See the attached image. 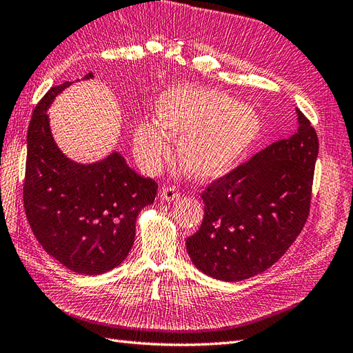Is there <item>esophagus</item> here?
Masks as SVG:
<instances>
[{
	"label": "esophagus",
	"instance_id": "34e87169",
	"mask_svg": "<svg viewBox=\"0 0 353 353\" xmlns=\"http://www.w3.org/2000/svg\"><path fill=\"white\" fill-rule=\"evenodd\" d=\"M179 189L176 186H165L161 189V196L164 198L165 201H173L176 198H179Z\"/></svg>",
	"mask_w": 353,
	"mask_h": 353
}]
</instances>
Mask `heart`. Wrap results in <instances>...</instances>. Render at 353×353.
<instances>
[{"mask_svg": "<svg viewBox=\"0 0 353 353\" xmlns=\"http://www.w3.org/2000/svg\"><path fill=\"white\" fill-rule=\"evenodd\" d=\"M259 117L248 105L218 90L177 88L162 95L158 123L143 122L134 134L135 150L149 165H157L179 140L180 168L194 179L227 173L255 143Z\"/></svg>", "mask_w": 353, "mask_h": 353, "instance_id": "b5f03b06", "label": "heart"}]
</instances>
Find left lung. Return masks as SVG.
<instances>
[{"mask_svg": "<svg viewBox=\"0 0 353 353\" xmlns=\"http://www.w3.org/2000/svg\"><path fill=\"white\" fill-rule=\"evenodd\" d=\"M298 113V132L258 152L204 188V219L186 239L204 274L240 282L285 255L309 218L319 140Z\"/></svg>", "mask_w": 353, "mask_h": 353, "instance_id": "8db88e82", "label": "left lung"}]
</instances>
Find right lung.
Masks as SVG:
<instances>
[{
    "label": "right lung",
    "instance_id": "right-lung-1",
    "mask_svg": "<svg viewBox=\"0 0 353 353\" xmlns=\"http://www.w3.org/2000/svg\"><path fill=\"white\" fill-rule=\"evenodd\" d=\"M88 73L83 79H92ZM70 82L50 88L31 116L26 135L23 207L35 239L79 274L119 265L135 237V219L155 201L158 185L112 153L95 164L68 159L53 141L48 107Z\"/></svg>",
    "mask_w": 353,
    "mask_h": 353
}]
</instances>
